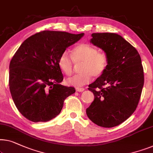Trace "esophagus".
Here are the masks:
<instances>
[{
	"mask_svg": "<svg viewBox=\"0 0 153 153\" xmlns=\"http://www.w3.org/2000/svg\"><path fill=\"white\" fill-rule=\"evenodd\" d=\"M84 90H85V89H84L83 88H76V91H77V92H79L84 91Z\"/></svg>",
	"mask_w": 153,
	"mask_h": 153,
	"instance_id": "esophagus-1",
	"label": "esophagus"
}]
</instances>
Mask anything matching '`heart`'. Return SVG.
Returning a JSON list of instances; mask_svg holds the SVG:
<instances>
[{
    "mask_svg": "<svg viewBox=\"0 0 153 153\" xmlns=\"http://www.w3.org/2000/svg\"><path fill=\"white\" fill-rule=\"evenodd\" d=\"M74 63L80 64L81 72L68 79V85L81 87L89 83L92 76L99 77L107 69L108 57L104 52H99L97 48L88 43H81L75 46L72 56L63 52L59 58V66L64 74L70 76L74 71Z\"/></svg>",
    "mask_w": 153,
    "mask_h": 153,
    "instance_id": "1",
    "label": "heart"
}]
</instances>
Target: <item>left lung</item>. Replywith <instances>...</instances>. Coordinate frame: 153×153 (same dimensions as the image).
I'll use <instances>...</instances> for the list:
<instances>
[{
  "label": "left lung",
  "instance_id": "left-lung-1",
  "mask_svg": "<svg viewBox=\"0 0 153 153\" xmlns=\"http://www.w3.org/2000/svg\"><path fill=\"white\" fill-rule=\"evenodd\" d=\"M90 42L108 57L105 72L88 85L94 100L86 109L88 118L104 128L117 126L135 111L144 74L140 55L127 41L114 33H93Z\"/></svg>",
  "mask_w": 153,
  "mask_h": 153
}]
</instances>
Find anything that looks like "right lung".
<instances>
[{
	"instance_id": "right-lung-1",
	"label": "right lung",
	"mask_w": 153,
	"mask_h": 153,
	"mask_svg": "<svg viewBox=\"0 0 153 153\" xmlns=\"http://www.w3.org/2000/svg\"><path fill=\"white\" fill-rule=\"evenodd\" d=\"M83 33L45 30L25 40L10 64L9 85L15 105L33 122H45L60 113L65 99L76 92L61 84L59 58Z\"/></svg>"
}]
</instances>
